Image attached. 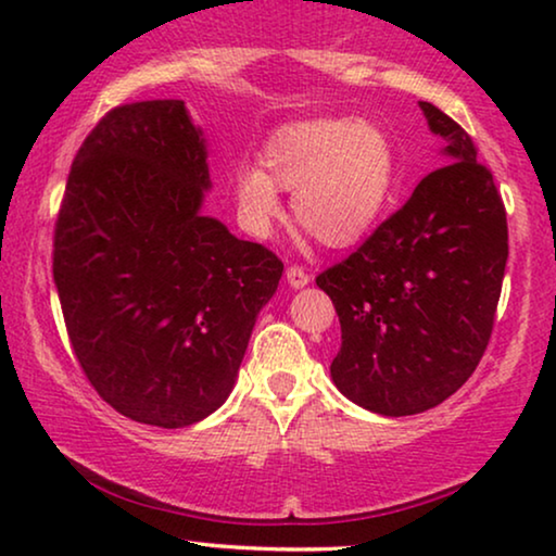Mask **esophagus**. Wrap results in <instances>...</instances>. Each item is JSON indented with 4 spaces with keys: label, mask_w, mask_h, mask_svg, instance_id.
Returning <instances> with one entry per match:
<instances>
[{
    "label": "esophagus",
    "mask_w": 556,
    "mask_h": 556,
    "mask_svg": "<svg viewBox=\"0 0 556 556\" xmlns=\"http://www.w3.org/2000/svg\"><path fill=\"white\" fill-rule=\"evenodd\" d=\"M286 280L291 288H303V286H308L311 276L303 268H299V265H291V268L286 270Z\"/></svg>",
    "instance_id": "obj_1"
}]
</instances>
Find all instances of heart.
<instances>
[{
    "mask_svg": "<svg viewBox=\"0 0 556 556\" xmlns=\"http://www.w3.org/2000/svg\"><path fill=\"white\" fill-rule=\"evenodd\" d=\"M392 136L371 121L308 118L265 141L261 166L240 164L232 197L240 225L268 235L280 215L278 189H293V215L331 248L359 242L384 215L397 187Z\"/></svg>",
    "mask_w": 556,
    "mask_h": 556,
    "instance_id": "obj_1",
    "label": "heart"
}]
</instances>
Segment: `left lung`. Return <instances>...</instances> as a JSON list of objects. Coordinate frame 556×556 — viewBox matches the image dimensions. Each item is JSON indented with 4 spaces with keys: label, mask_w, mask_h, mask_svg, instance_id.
Wrapping results in <instances>:
<instances>
[{
    "label": "left lung",
    "mask_w": 556,
    "mask_h": 556,
    "mask_svg": "<svg viewBox=\"0 0 556 556\" xmlns=\"http://www.w3.org/2000/svg\"><path fill=\"white\" fill-rule=\"evenodd\" d=\"M420 109L445 143V166L356 253L316 278L341 324L333 384L387 417L425 413L473 375L508 257L504 202L473 141L432 103Z\"/></svg>",
    "instance_id": "8db88e82"
}]
</instances>
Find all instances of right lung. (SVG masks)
<instances>
[{
	"label": "right lung",
	"instance_id": "obj_1",
	"mask_svg": "<svg viewBox=\"0 0 556 556\" xmlns=\"http://www.w3.org/2000/svg\"><path fill=\"white\" fill-rule=\"evenodd\" d=\"M207 139L185 101L105 113L67 177L52 276L88 382L136 422L187 428L230 397L283 263L204 215Z\"/></svg>",
	"mask_w": 556,
	"mask_h": 556
}]
</instances>
